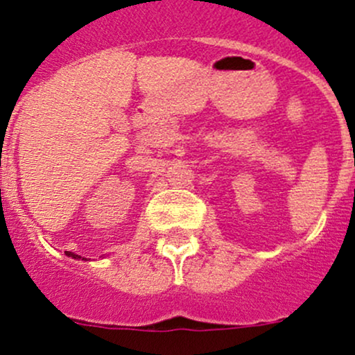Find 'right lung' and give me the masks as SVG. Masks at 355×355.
Wrapping results in <instances>:
<instances>
[{"label":"right lung","mask_w":355,"mask_h":355,"mask_svg":"<svg viewBox=\"0 0 355 355\" xmlns=\"http://www.w3.org/2000/svg\"><path fill=\"white\" fill-rule=\"evenodd\" d=\"M65 254H67V257H71V258H75V260H83V261H89V260H87V258H83V257H80V254H75V253H71V252H65Z\"/></svg>","instance_id":"add662e5"}]
</instances>
